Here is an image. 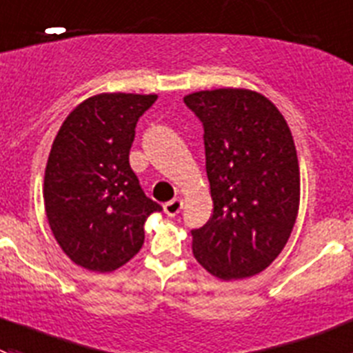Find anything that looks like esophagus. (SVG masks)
Returning a JSON list of instances; mask_svg holds the SVG:
<instances>
[{
	"label": "esophagus",
	"instance_id": "1",
	"mask_svg": "<svg viewBox=\"0 0 353 353\" xmlns=\"http://www.w3.org/2000/svg\"><path fill=\"white\" fill-rule=\"evenodd\" d=\"M181 209H183V200H181V199H174V200H170V202H167V204L163 205L165 214H169V216L179 214Z\"/></svg>",
	"mask_w": 353,
	"mask_h": 353
}]
</instances>
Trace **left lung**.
Listing matches in <instances>:
<instances>
[{"label":"left lung","mask_w":353,"mask_h":353,"mask_svg":"<svg viewBox=\"0 0 353 353\" xmlns=\"http://www.w3.org/2000/svg\"><path fill=\"white\" fill-rule=\"evenodd\" d=\"M204 125L212 214L192 230L196 262L216 278L244 279L268 269L299 212L301 172L294 137L269 98L243 88L186 94Z\"/></svg>","instance_id":"obj_1"}]
</instances>
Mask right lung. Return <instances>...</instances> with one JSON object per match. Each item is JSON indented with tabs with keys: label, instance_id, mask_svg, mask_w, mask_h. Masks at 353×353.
I'll use <instances>...</instances> for the list:
<instances>
[{
	"label": "right lung",
	"instance_id": "add662e5",
	"mask_svg": "<svg viewBox=\"0 0 353 353\" xmlns=\"http://www.w3.org/2000/svg\"><path fill=\"white\" fill-rule=\"evenodd\" d=\"M157 98L94 94L68 114L52 142L43 177L47 220L66 256L88 271L112 272L132 260L148 216L161 211L130 167L139 117Z\"/></svg>",
	"mask_w": 353,
	"mask_h": 353
}]
</instances>
